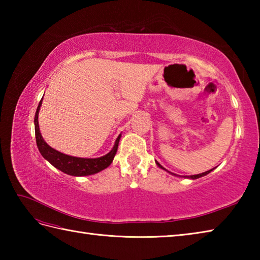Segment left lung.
Returning <instances> with one entry per match:
<instances>
[{
  "label": "left lung",
  "mask_w": 260,
  "mask_h": 260,
  "mask_svg": "<svg viewBox=\"0 0 260 260\" xmlns=\"http://www.w3.org/2000/svg\"><path fill=\"white\" fill-rule=\"evenodd\" d=\"M155 163H156V165L158 168H161L162 170H164V171H167V172H169L170 174H172V175H175V176H178L176 174H174V173H172V172H170V171H168L167 169H164L161 164H159L157 161H155ZM214 169V168H213ZM213 169H211V170H209V171H206V172H203V173H200V174H196V175H185V176H182V178H187V179H192V180H196V179H199V178H202V176H204V175H207V174H209L210 172H211V171H213Z\"/></svg>",
  "instance_id": "1"
}]
</instances>
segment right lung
<instances>
[{
	"instance_id": "obj_1",
	"label": "right lung",
	"mask_w": 260,
	"mask_h": 260,
	"mask_svg": "<svg viewBox=\"0 0 260 260\" xmlns=\"http://www.w3.org/2000/svg\"><path fill=\"white\" fill-rule=\"evenodd\" d=\"M43 99V97H42ZM42 99L39 103V106L37 108L36 116H35V129H36V141L37 146L39 148V152L41 153V155L45 157L49 163H51L54 168L61 171V172L73 175V176H86L96 174L101 171L108 168L112 164L113 159L116 155L118 148V143L121 135L119 134L117 139L115 141L114 147L112 151L107 153L106 155L96 157V158H84V157H75L63 154L57 150H54L51 146H49L47 143L43 140V137L40 133V128H39V110L42 105Z\"/></svg>"
}]
</instances>
